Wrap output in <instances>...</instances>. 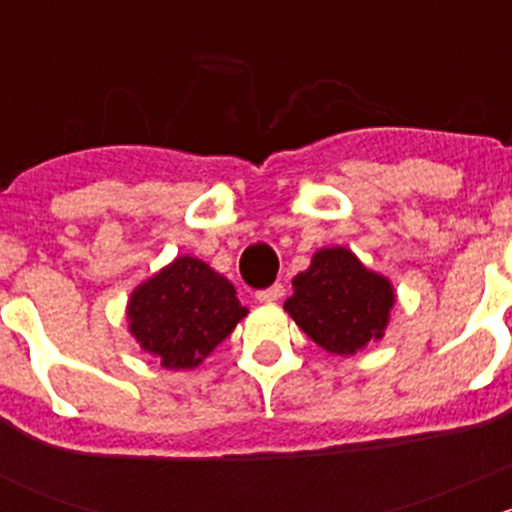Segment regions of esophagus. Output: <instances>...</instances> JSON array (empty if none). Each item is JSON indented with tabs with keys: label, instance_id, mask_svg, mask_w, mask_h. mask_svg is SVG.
Segmentation results:
<instances>
[{
	"label": "esophagus",
	"instance_id": "1",
	"mask_svg": "<svg viewBox=\"0 0 512 512\" xmlns=\"http://www.w3.org/2000/svg\"><path fill=\"white\" fill-rule=\"evenodd\" d=\"M282 294H285V287L277 282V285L255 292V299H257V302H277V299H282Z\"/></svg>",
	"mask_w": 512,
	"mask_h": 512
}]
</instances>
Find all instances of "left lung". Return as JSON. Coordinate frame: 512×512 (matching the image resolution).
<instances>
[{"mask_svg":"<svg viewBox=\"0 0 512 512\" xmlns=\"http://www.w3.org/2000/svg\"><path fill=\"white\" fill-rule=\"evenodd\" d=\"M396 302L389 277L369 270L349 247H322L292 280L285 312L329 354L354 356L384 339Z\"/></svg>","mask_w":512,"mask_h":512,"instance_id":"1","label":"left lung"}]
</instances>
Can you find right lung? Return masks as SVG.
I'll list each match as a JSON object with an SVG mask.
<instances>
[{
  "label": "right lung",
  "instance_id": "add662e5",
  "mask_svg": "<svg viewBox=\"0 0 512 512\" xmlns=\"http://www.w3.org/2000/svg\"><path fill=\"white\" fill-rule=\"evenodd\" d=\"M250 309L235 287L193 255H178L143 280L126 304L128 332L165 369H195Z\"/></svg>",
  "mask_w": 512,
  "mask_h": 512
}]
</instances>
